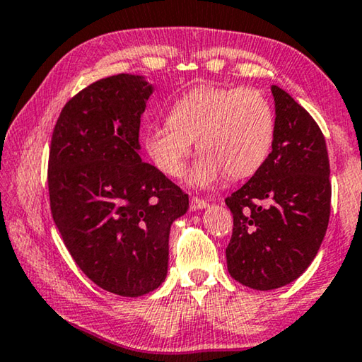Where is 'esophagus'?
Instances as JSON below:
<instances>
[{
	"label": "esophagus",
	"instance_id": "obj_1",
	"mask_svg": "<svg viewBox=\"0 0 362 362\" xmlns=\"http://www.w3.org/2000/svg\"><path fill=\"white\" fill-rule=\"evenodd\" d=\"M208 206V202L206 199H202L198 197H192L190 198V209L192 211H198V209H203Z\"/></svg>",
	"mask_w": 362,
	"mask_h": 362
}]
</instances>
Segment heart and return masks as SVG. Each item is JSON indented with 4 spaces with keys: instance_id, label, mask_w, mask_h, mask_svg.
<instances>
[{
    "instance_id": "heart-1",
    "label": "heart",
    "mask_w": 362,
    "mask_h": 362,
    "mask_svg": "<svg viewBox=\"0 0 362 362\" xmlns=\"http://www.w3.org/2000/svg\"><path fill=\"white\" fill-rule=\"evenodd\" d=\"M195 139L203 154L187 175L192 187L208 188L226 174L233 179L250 177L273 148L272 105L255 89H192L172 104L169 123L148 129L144 144L158 169L177 177Z\"/></svg>"
}]
</instances>
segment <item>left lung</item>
<instances>
[{
  "label": "left lung",
  "mask_w": 362,
  "mask_h": 362,
  "mask_svg": "<svg viewBox=\"0 0 362 362\" xmlns=\"http://www.w3.org/2000/svg\"><path fill=\"white\" fill-rule=\"evenodd\" d=\"M272 153L252 179L226 198L234 216L226 249L235 281L269 291L293 283L314 260L330 219V163L310 113L278 86Z\"/></svg>",
  "instance_id": "8db88e82"
}]
</instances>
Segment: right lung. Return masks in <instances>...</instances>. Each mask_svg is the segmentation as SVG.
I'll list each match as a JSON object with an SVG mask.
<instances>
[{
  "mask_svg": "<svg viewBox=\"0 0 362 362\" xmlns=\"http://www.w3.org/2000/svg\"><path fill=\"white\" fill-rule=\"evenodd\" d=\"M153 84L117 74L66 102L52 134L50 208L73 260L109 293L138 298L164 283L170 226L188 195L139 158Z\"/></svg>",
  "mask_w": 362,
  "mask_h": 362,
  "instance_id": "add662e5",
  "label": "right lung"
}]
</instances>
